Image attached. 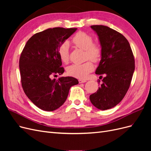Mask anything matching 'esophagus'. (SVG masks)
Returning <instances> with one entry per match:
<instances>
[{
  "label": "esophagus",
  "instance_id": "34e87169",
  "mask_svg": "<svg viewBox=\"0 0 151 151\" xmlns=\"http://www.w3.org/2000/svg\"><path fill=\"white\" fill-rule=\"evenodd\" d=\"M87 81L86 80H84V79H79V83H86Z\"/></svg>",
  "mask_w": 151,
  "mask_h": 151
}]
</instances>
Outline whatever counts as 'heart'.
Masks as SVG:
<instances>
[{
  "instance_id": "obj_1",
  "label": "heart",
  "mask_w": 151,
  "mask_h": 151,
  "mask_svg": "<svg viewBox=\"0 0 151 151\" xmlns=\"http://www.w3.org/2000/svg\"><path fill=\"white\" fill-rule=\"evenodd\" d=\"M72 42L76 47L84 50L86 59L89 58L94 62H98L102 56V50L98 43H93V36L84 31H79L72 39ZM58 54L61 61L65 64L70 61L69 43H62L58 49ZM94 70L92 62L88 60L83 63H76L67 68V74L80 79L86 78L90 72Z\"/></svg>"
}]
</instances>
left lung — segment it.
Here are the masks:
<instances>
[{
  "label": "left lung",
  "mask_w": 151,
  "mask_h": 151,
  "mask_svg": "<svg viewBox=\"0 0 151 151\" xmlns=\"http://www.w3.org/2000/svg\"><path fill=\"white\" fill-rule=\"evenodd\" d=\"M101 45L102 56L96 74L103 84L90 95V101L101 110L115 106L129 89L135 70V59L129 42L124 36L106 26L93 25Z\"/></svg>",
  "instance_id": "8db88e82"
}]
</instances>
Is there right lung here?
Segmentation results:
<instances>
[{
	"mask_svg": "<svg viewBox=\"0 0 151 151\" xmlns=\"http://www.w3.org/2000/svg\"><path fill=\"white\" fill-rule=\"evenodd\" d=\"M77 28H49L28 40L19 58L22 88L36 106L51 111L65 103L70 87L79 81L72 77L52 79L64 72L58 54L60 45Z\"/></svg>",
	"mask_w": 151,
	"mask_h": 151,
	"instance_id": "right-lung-1",
	"label": "right lung"
}]
</instances>
